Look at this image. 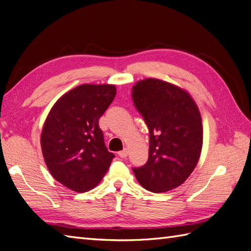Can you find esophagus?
Wrapping results in <instances>:
<instances>
[{"mask_svg": "<svg viewBox=\"0 0 251 251\" xmlns=\"http://www.w3.org/2000/svg\"><path fill=\"white\" fill-rule=\"evenodd\" d=\"M119 156L121 157V158H126V157L128 156V150L124 149L123 151H121V152H119Z\"/></svg>", "mask_w": 251, "mask_h": 251, "instance_id": "esophagus-1", "label": "esophagus"}]
</instances>
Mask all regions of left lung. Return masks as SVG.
I'll list each match as a JSON object with an SVG mask.
<instances>
[{
    "mask_svg": "<svg viewBox=\"0 0 251 251\" xmlns=\"http://www.w3.org/2000/svg\"><path fill=\"white\" fill-rule=\"evenodd\" d=\"M131 97L150 132L149 159L132 169L136 178L157 194L178 187L200 158L203 129L199 109L187 92L153 78L133 85Z\"/></svg>",
    "mask_w": 251,
    "mask_h": 251,
    "instance_id": "8db88e82",
    "label": "left lung"
}]
</instances>
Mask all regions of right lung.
I'll return each instance as SVG.
<instances>
[{
  "label": "right lung",
  "instance_id": "right-lung-1",
  "mask_svg": "<svg viewBox=\"0 0 251 251\" xmlns=\"http://www.w3.org/2000/svg\"><path fill=\"white\" fill-rule=\"evenodd\" d=\"M111 84H82L64 94L44 124L40 144L51 176L78 192L93 189L111 165L114 154L104 145L98 121L111 104Z\"/></svg>",
  "mask_w": 251,
  "mask_h": 251
}]
</instances>
